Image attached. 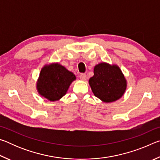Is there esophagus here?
<instances>
[{"label":"esophagus","instance_id":"1","mask_svg":"<svg viewBox=\"0 0 160 160\" xmlns=\"http://www.w3.org/2000/svg\"><path fill=\"white\" fill-rule=\"evenodd\" d=\"M79 77H80V80H86V78H87L86 74H85V73H80V75H79Z\"/></svg>","mask_w":160,"mask_h":160}]
</instances>
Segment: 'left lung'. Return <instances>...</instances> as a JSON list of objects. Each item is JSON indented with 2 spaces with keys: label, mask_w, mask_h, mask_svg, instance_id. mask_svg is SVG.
Listing matches in <instances>:
<instances>
[{
  "label": "left lung",
  "mask_w": 160,
  "mask_h": 160,
  "mask_svg": "<svg viewBox=\"0 0 160 160\" xmlns=\"http://www.w3.org/2000/svg\"><path fill=\"white\" fill-rule=\"evenodd\" d=\"M94 96L104 102L120 99L126 89V80L119 67L101 63L94 68V75L89 80Z\"/></svg>",
  "instance_id": "left-lung-1"
}]
</instances>
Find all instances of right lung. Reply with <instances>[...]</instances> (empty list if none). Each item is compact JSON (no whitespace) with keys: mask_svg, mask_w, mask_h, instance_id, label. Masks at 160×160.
I'll use <instances>...</instances> for the list:
<instances>
[{"mask_svg":"<svg viewBox=\"0 0 160 160\" xmlns=\"http://www.w3.org/2000/svg\"><path fill=\"white\" fill-rule=\"evenodd\" d=\"M76 79L72 72L58 63L45 66L37 84L40 95L50 101H57L66 94L70 84Z\"/></svg>","mask_w":160,"mask_h":160,"instance_id":"right-lung-1","label":"right lung"}]
</instances>
